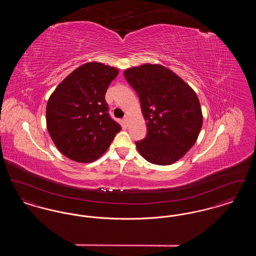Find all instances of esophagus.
<instances>
[{
	"label": "esophagus",
	"mask_w": 256,
	"mask_h": 256,
	"mask_svg": "<svg viewBox=\"0 0 256 256\" xmlns=\"http://www.w3.org/2000/svg\"><path fill=\"white\" fill-rule=\"evenodd\" d=\"M124 122H126V124H128V115H124Z\"/></svg>",
	"instance_id": "1"
}]
</instances>
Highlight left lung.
<instances>
[{
    "mask_svg": "<svg viewBox=\"0 0 256 256\" xmlns=\"http://www.w3.org/2000/svg\"><path fill=\"white\" fill-rule=\"evenodd\" d=\"M124 74L139 97L146 122V137L135 142L140 154L156 165L182 158L195 144L202 126L194 90L158 64L130 68Z\"/></svg>",
    "mask_w": 256,
    "mask_h": 256,
    "instance_id": "left-lung-1",
    "label": "left lung"
}]
</instances>
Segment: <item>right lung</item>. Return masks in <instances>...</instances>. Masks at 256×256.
Instances as JSON below:
<instances>
[{
  "label": "right lung",
  "instance_id": "add662e5",
  "mask_svg": "<svg viewBox=\"0 0 256 256\" xmlns=\"http://www.w3.org/2000/svg\"><path fill=\"white\" fill-rule=\"evenodd\" d=\"M116 68L86 63L70 74L50 95L46 120L50 136L66 158L80 163L98 158L121 126L110 117L106 93Z\"/></svg>",
  "mask_w": 256,
  "mask_h": 256
}]
</instances>
